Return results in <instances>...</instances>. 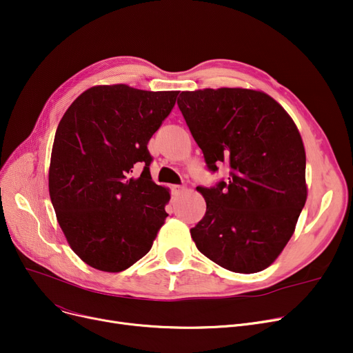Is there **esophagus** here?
Here are the masks:
<instances>
[{
	"mask_svg": "<svg viewBox=\"0 0 353 353\" xmlns=\"http://www.w3.org/2000/svg\"><path fill=\"white\" fill-rule=\"evenodd\" d=\"M183 192H184V188H183V186H179V184H174V186H172V196H173L174 199H177Z\"/></svg>",
	"mask_w": 353,
	"mask_h": 353,
	"instance_id": "1",
	"label": "esophagus"
}]
</instances>
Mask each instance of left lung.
I'll return each mask as SVG.
<instances>
[{"mask_svg":"<svg viewBox=\"0 0 353 353\" xmlns=\"http://www.w3.org/2000/svg\"><path fill=\"white\" fill-rule=\"evenodd\" d=\"M177 105L208 169L230 167L226 181L197 186L208 206L190 230L197 249L236 273L266 269L292 237L307 196L298 127L256 90L181 91Z\"/></svg>","mask_w":353,"mask_h":353,"instance_id":"left-lung-1","label":"left lung"}]
</instances>
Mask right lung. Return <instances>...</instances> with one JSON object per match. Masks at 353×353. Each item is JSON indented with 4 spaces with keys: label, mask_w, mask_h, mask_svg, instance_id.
<instances>
[{
    "label": "right lung",
    "mask_w": 353,
    "mask_h": 353,
    "mask_svg": "<svg viewBox=\"0 0 353 353\" xmlns=\"http://www.w3.org/2000/svg\"><path fill=\"white\" fill-rule=\"evenodd\" d=\"M179 91L125 84L85 90L55 132L48 189L70 248L88 266L121 272L148 250L165 217L167 189L150 174L148 140Z\"/></svg>",
    "instance_id": "add662e5"
}]
</instances>
